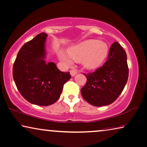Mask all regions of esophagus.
Returning <instances> with one entry per match:
<instances>
[{"label": "esophagus", "instance_id": "esophagus-1", "mask_svg": "<svg viewBox=\"0 0 147 147\" xmlns=\"http://www.w3.org/2000/svg\"><path fill=\"white\" fill-rule=\"evenodd\" d=\"M77 73H78L77 70H76V69H71V70H70V74H71V76H74Z\"/></svg>", "mask_w": 147, "mask_h": 147}]
</instances>
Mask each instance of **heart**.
<instances>
[{"label": "heart", "mask_w": 147, "mask_h": 147, "mask_svg": "<svg viewBox=\"0 0 147 147\" xmlns=\"http://www.w3.org/2000/svg\"><path fill=\"white\" fill-rule=\"evenodd\" d=\"M68 54L75 61L84 59L83 64L85 67L93 69L103 63L108 54V46L105 42H99L98 40H88L70 48ZM59 57L61 61L67 64L72 63L71 59L62 52L59 53Z\"/></svg>", "instance_id": "1"}]
</instances>
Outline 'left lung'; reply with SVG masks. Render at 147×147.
Wrapping results in <instances>:
<instances>
[{
	"label": "left lung",
	"instance_id": "left-lung-1",
	"mask_svg": "<svg viewBox=\"0 0 147 147\" xmlns=\"http://www.w3.org/2000/svg\"><path fill=\"white\" fill-rule=\"evenodd\" d=\"M84 75L87 82L81 89L83 98L97 107L113 103L123 91L129 77L124 49L118 42H114L103 65L95 71Z\"/></svg>",
	"mask_w": 147,
	"mask_h": 147
}]
</instances>
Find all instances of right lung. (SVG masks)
<instances>
[{"label": "right lung", "instance_id": "add662e5", "mask_svg": "<svg viewBox=\"0 0 147 147\" xmlns=\"http://www.w3.org/2000/svg\"><path fill=\"white\" fill-rule=\"evenodd\" d=\"M42 32L22 46L17 54L12 76L17 89L30 103L40 106L54 103L63 85L71 78L69 72L59 71L54 62L46 63L45 42Z\"/></svg>", "mask_w": 147, "mask_h": 147}]
</instances>
